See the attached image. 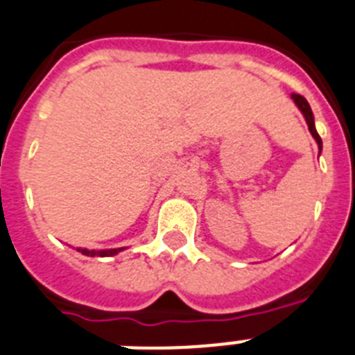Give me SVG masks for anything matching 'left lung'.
Returning a JSON list of instances; mask_svg holds the SVG:
<instances>
[{
  "instance_id": "1",
  "label": "left lung",
  "mask_w": 355,
  "mask_h": 355,
  "mask_svg": "<svg viewBox=\"0 0 355 355\" xmlns=\"http://www.w3.org/2000/svg\"><path fill=\"white\" fill-rule=\"evenodd\" d=\"M291 99H293L295 105L299 106L300 112H302L304 117H306V122H307V126H309V131H311L313 139L316 140V144H318L320 150H322V139H320V135L316 133V128H315V117H313L311 106H309V103L306 101V97H302V96H300V94H291Z\"/></svg>"
}]
</instances>
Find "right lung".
Here are the masks:
<instances>
[{
  "instance_id": "1",
  "label": "right lung",
  "mask_w": 355,
  "mask_h": 355,
  "mask_svg": "<svg viewBox=\"0 0 355 355\" xmlns=\"http://www.w3.org/2000/svg\"><path fill=\"white\" fill-rule=\"evenodd\" d=\"M81 254H87V256H114V254H117L119 250L122 249H110V250H99V252H96V250H87V249H78Z\"/></svg>"
}]
</instances>
